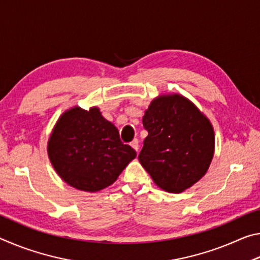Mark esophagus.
<instances>
[{
	"label": "esophagus",
	"mask_w": 260,
	"mask_h": 260,
	"mask_svg": "<svg viewBox=\"0 0 260 260\" xmlns=\"http://www.w3.org/2000/svg\"><path fill=\"white\" fill-rule=\"evenodd\" d=\"M131 147L133 148L136 152H138L139 151V140L138 139H134L133 141H132Z\"/></svg>",
	"instance_id": "obj_1"
}]
</instances>
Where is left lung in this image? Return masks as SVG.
I'll use <instances>...</instances> for the list:
<instances>
[{"label": "left lung", "mask_w": 260, "mask_h": 260, "mask_svg": "<svg viewBox=\"0 0 260 260\" xmlns=\"http://www.w3.org/2000/svg\"><path fill=\"white\" fill-rule=\"evenodd\" d=\"M142 122L148 136L139 160L158 187L179 193L204 177L214 155V131L190 100L177 93L157 96Z\"/></svg>", "instance_id": "8db88e82"}]
</instances>
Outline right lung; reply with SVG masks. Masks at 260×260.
I'll list each match as a JSON object with an SVG mask.
<instances>
[{"mask_svg": "<svg viewBox=\"0 0 260 260\" xmlns=\"http://www.w3.org/2000/svg\"><path fill=\"white\" fill-rule=\"evenodd\" d=\"M56 173L69 186L96 192L116 181L136 157L98 107H73L60 114L47 146Z\"/></svg>", "mask_w": 260, "mask_h": 260, "instance_id": "add662e5", "label": "right lung"}]
</instances>
